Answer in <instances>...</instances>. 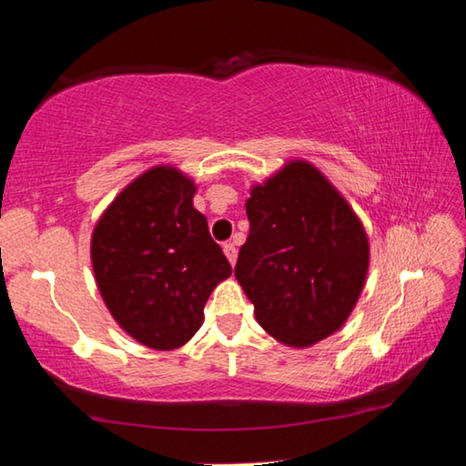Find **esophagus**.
Wrapping results in <instances>:
<instances>
[{
  "label": "esophagus",
  "instance_id": "obj_1",
  "mask_svg": "<svg viewBox=\"0 0 466 466\" xmlns=\"http://www.w3.org/2000/svg\"><path fill=\"white\" fill-rule=\"evenodd\" d=\"M224 255H226L228 261H230V265L234 267L236 258H238V250H236L234 244H224Z\"/></svg>",
  "mask_w": 466,
  "mask_h": 466
}]
</instances>
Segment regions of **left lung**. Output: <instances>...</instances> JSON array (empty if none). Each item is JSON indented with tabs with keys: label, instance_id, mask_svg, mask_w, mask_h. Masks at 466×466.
I'll use <instances>...</instances> for the list:
<instances>
[{
	"label": "left lung",
	"instance_id": "1",
	"mask_svg": "<svg viewBox=\"0 0 466 466\" xmlns=\"http://www.w3.org/2000/svg\"><path fill=\"white\" fill-rule=\"evenodd\" d=\"M244 205L250 230L234 275L258 325L296 350L335 335L368 278L370 240L360 216L302 157L252 185Z\"/></svg>",
	"mask_w": 466,
	"mask_h": 466
}]
</instances>
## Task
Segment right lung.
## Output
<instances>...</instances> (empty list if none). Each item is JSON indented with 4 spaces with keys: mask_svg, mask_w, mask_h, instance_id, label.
Segmentation results:
<instances>
[{
    "mask_svg": "<svg viewBox=\"0 0 466 466\" xmlns=\"http://www.w3.org/2000/svg\"><path fill=\"white\" fill-rule=\"evenodd\" d=\"M195 180L156 164L108 203L92 230L94 279L110 317L137 343L170 351L191 341L203 309L232 275L193 208Z\"/></svg>",
    "mask_w": 466,
    "mask_h": 466,
    "instance_id": "obj_1",
    "label": "right lung"
}]
</instances>
